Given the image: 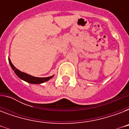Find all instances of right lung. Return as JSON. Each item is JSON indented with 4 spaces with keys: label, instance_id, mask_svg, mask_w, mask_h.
Here are the masks:
<instances>
[{
    "label": "right lung",
    "instance_id": "add662e5",
    "mask_svg": "<svg viewBox=\"0 0 129 129\" xmlns=\"http://www.w3.org/2000/svg\"><path fill=\"white\" fill-rule=\"evenodd\" d=\"M9 63L11 65V68L13 69V70L14 71V72L15 73V74L17 75V76L19 77V78L29 83V84H40L43 82H45L49 80L50 79H51L54 76V75L52 76L47 77V78H37V77L33 76L31 75H29L26 74V73L22 72L21 71L19 70L18 69L15 68L13 64L11 62V59L9 58Z\"/></svg>",
    "mask_w": 129,
    "mask_h": 129
}]
</instances>
